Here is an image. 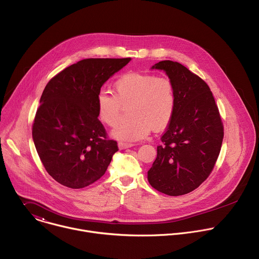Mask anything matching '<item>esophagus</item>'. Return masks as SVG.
<instances>
[{"label": "esophagus", "mask_w": 259, "mask_h": 259, "mask_svg": "<svg viewBox=\"0 0 259 259\" xmlns=\"http://www.w3.org/2000/svg\"><path fill=\"white\" fill-rule=\"evenodd\" d=\"M119 149L120 150H126L129 149V147H132L134 144L133 143H127V142H119Z\"/></svg>", "instance_id": "1"}]
</instances>
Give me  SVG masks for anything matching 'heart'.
<instances>
[{
	"label": "heart",
	"instance_id": "b5f03b06",
	"mask_svg": "<svg viewBox=\"0 0 259 259\" xmlns=\"http://www.w3.org/2000/svg\"><path fill=\"white\" fill-rule=\"evenodd\" d=\"M115 96L100 92L96 97L99 120L116 126L121 110L130 106L131 119L112 131L119 140L137 141L145 138L151 129L161 131L172 121L176 109V96L172 82L166 78L140 72H129L114 85Z\"/></svg>",
	"mask_w": 259,
	"mask_h": 259
}]
</instances>
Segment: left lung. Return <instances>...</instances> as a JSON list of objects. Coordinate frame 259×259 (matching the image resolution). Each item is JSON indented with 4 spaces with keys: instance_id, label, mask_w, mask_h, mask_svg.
Masks as SVG:
<instances>
[{
    "instance_id": "left-lung-1",
    "label": "left lung",
    "mask_w": 259,
    "mask_h": 259,
    "mask_svg": "<svg viewBox=\"0 0 259 259\" xmlns=\"http://www.w3.org/2000/svg\"><path fill=\"white\" fill-rule=\"evenodd\" d=\"M151 69L164 70L172 82L176 109L147 171L151 186L168 196L196 190L207 179L218 158L224 126L208 85L178 62L163 60Z\"/></svg>"
}]
</instances>
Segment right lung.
<instances>
[{"label":"right lung","instance_id":"1","mask_svg":"<svg viewBox=\"0 0 259 259\" xmlns=\"http://www.w3.org/2000/svg\"><path fill=\"white\" fill-rule=\"evenodd\" d=\"M131 58H88L64 68L46 85L32 125L35 150L50 176L82 189L98 180L118 152L97 119L102 85Z\"/></svg>","mask_w":259,"mask_h":259}]
</instances>
